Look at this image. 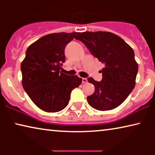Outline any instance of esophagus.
Here are the masks:
<instances>
[{"mask_svg": "<svg viewBox=\"0 0 155 155\" xmlns=\"http://www.w3.org/2000/svg\"><path fill=\"white\" fill-rule=\"evenodd\" d=\"M86 82H87V78H82V83H86Z\"/></svg>", "mask_w": 155, "mask_h": 155, "instance_id": "1", "label": "esophagus"}]
</instances>
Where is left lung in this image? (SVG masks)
Here are the masks:
<instances>
[{
    "label": "left lung",
    "mask_w": 155,
    "mask_h": 155,
    "mask_svg": "<svg viewBox=\"0 0 155 155\" xmlns=\"http://www.w3.org/2000/svg\"><path fill=\"white\" fill-rule=\"evenodd\" d=\"M76 39L81 41L104 65L100 71V82L88 78V82L94 86V94L87 98L88 104L99 111L118 107L135 87L138 65L133 48L122 38L109 31H84Z\"/></svg>",
    "instance_id": "1"
}]
</instances>
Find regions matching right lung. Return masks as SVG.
Wrapping results in <instances>:
<instances>
[{
    "label": "right lung",
    "mask_w": 155,
    "mask_h": 155,
    "mask_svg": "<svg viewBox=\"0 0 155 155\" xmlns=\"http://www.w3.org/2000/svg\"><path fill=\"white\" fill-rule=\"evenodd\" d=\"M79 32L44 36L27 48L21 63L22 87L34 104L44 111L58 112L68 104L71 93L82 78L60 72L65 48Z\"/></svg>",
    "instance_id": "1"
}]
</instances>
